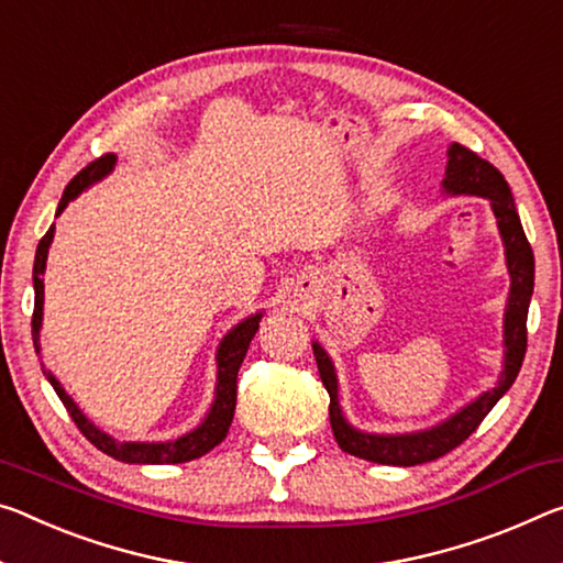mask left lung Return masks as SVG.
<instances>
[{
  "label": "left lung",
  "instance_id": "8db88e82",
  "mask_svg": "<svg viewBox=\"0 0 563 563\" xmlns=\"http://www.w3.org/2000/svg\"><path fill=\"white\" fill-rule=\"evenodd\" d=\"M445 155H449V163H445L441 192L449 195V198L468 195V198L488 200L504 243L508 278H511L504 310V363L494 388L484 390L471 404L461 406L456 413L443 418L441 423L408 433H368L355 428L345 418L341 398H338V373L333 358H330L323 345L313 341L320 380H323L330 396L328 413L338 445L351 456L386 463V466H418V463L435 461L466 441L488 416V410L514 386L526 353V316H529V302L533 296V250L521 228L511 187L494 165L459 145V142H451Z\"/></svg>",
  "mask_w": 563,
  "mask_h": 563
}]
</instances>
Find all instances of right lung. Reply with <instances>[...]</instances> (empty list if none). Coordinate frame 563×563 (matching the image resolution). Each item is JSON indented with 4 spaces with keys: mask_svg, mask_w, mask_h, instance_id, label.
<instances>
[{
    "mask_svg": "<svg viewBox=\"0 0 563 563\" xmlns=\"http://www.w3.org/2000/svg\"><path fill=\"white\" fill-rule=\"evenodd\" d=\"M114 165H118V155H104L95 163H89L82 173L73 177V183L65 187L62 192V200L57 205L55 218H59L69 202L79 198L89 187L104 180L107 175L112 173ZM55 240V225L47 230V235L40 240L37 245V255H34V271H32V280H34V316H32V341H34V351L40 353L42 358V343H40V330H42V316H44V280L42 275L47 271V255H49V245ZM261 318L263 310L247 316L240 320L238 325H233L222 335V341L216 351V363H218V383H216V398H212L210 410L205 413L202 421L187 431L183 435H177L173 441H120L102 431L100 426H95L89 418L82 413V408L75 404V398L62 388V383L55 378V373L44 368L42 371L47 380L55 388V394L59 396L62 404H65L67 413L73 416V421L77 423L79 431L87 435V441L100 449L107 456L124 461V463H140V466H165V463H185L192 459H200L205 453L216 449L218 443L225 441L228 428L233 423L235 416V400H238V371L240 363H243L247 345L253 341L257 328H261Z\"/></svg>",
    "mask_w": 563,
    "mask_h": 563,
    "instance_id": "obj_1",
    "label": "right lung"
}]
</instances>
